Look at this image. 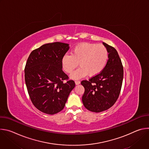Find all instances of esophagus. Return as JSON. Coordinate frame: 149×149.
Instances as JSON below:
<instances>
[{
  "mask_svg": "<svg viewBox=\"0 0 149 149\" xmlns=\"http://www.w3.org/2000/svg\"><path fill=\"white\" fill-rule=\"evenodd\" d=\"M75 83L76 85H79L80 84V81H75Z\"/></svg>",
  "mask_w": 149,
  "mask_h": 149,
  "instance_id": "34e87169",
  "label": "esophagus"
}]
</instances>
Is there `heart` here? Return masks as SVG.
Listing matches in <instances>:
<instances>
[{"label": "heart", "mask_w": 149, "mask_h": 149, "mask_svg": "<svg viewBox=\"0 0 149 149\" xmlns=\"http://www.w3.org/2000/svg\"><path fill=\"white\" fill-rule=\"evenodd\" d=\"M109 59V51L102 45L83 43L77 45L71 55L65 54L62 58L61 64L66 72L71 73L79 65L71 78L79 79L88 74L93 77L100 74L105 67Z\"/></svg>", "instance_id": "heart-1"}]
</instances>
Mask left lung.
<instances>
[{"instance_id":"obj_1","label":"left lung","mask_w":149,"mask_h":149,"mask_svg":"<svg viewBox=\"0 0 149 149\" xmlns=\"http://www.w3.org/2000/svg\"><path fill=\"white\" fill-rule=\"evenodd\" d=\"M109 51V59L104 69L88 81H82L85 88L82 97L84 107L100 113L114 104L120 93L123 79V67L116 49L102 42Z\"/></svg>"}]
</instances>
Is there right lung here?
Here are the masks:
<instances>
[{"mask_svg":"<svg viewBox=\"0 0 149 149\" xmlns=\"http://www.w3.org/2000/svg\"><path fill=\"white\" fill-rule=\"evenodd\" d=\"M69 49V44L62 42L46 44L28 58L25 68L28 92L35 107L44 113L52 115L63 110L75 86L62 70V58Z\"/></svg>","mask_w":149,"mask_h":149,"instance_id":"add662e5","label":"right lung"}]
</instances>
